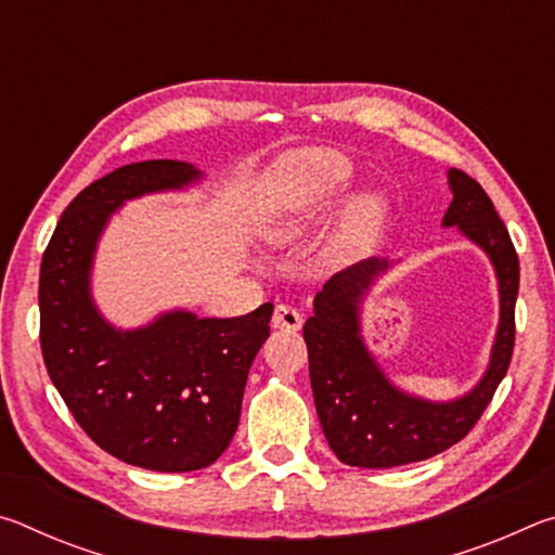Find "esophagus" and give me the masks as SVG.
Wrapping results in <instances>:
<instances>
[{
	"label": "esophagus",
	"mask_w": 555,
	"mask_h": 555,
	"mask_svg": "<svg viewBox=\"0 0 555 555\" xmlns=\"http://www.w3.org/2000/svg\"><path fill=\"white\" fill-rule=\"evenodd\" d=\"M271 325L279 327V331L296 333V331H300V325H304V315H300V311L294 306L279 304L274 308V315H271Z\"/></svg>",
	"instance_id": "obj_1"
}]
</instances>
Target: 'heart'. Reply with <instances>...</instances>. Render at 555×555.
I'll use <instances>...</instances> for the list:
<instances>
[{"label": "heart", "instance_id": "1", "mask_svg": "<svg viewBox=\"0 0 555 555\" xmlns=\"http://www.w3.org/2000/svg\"><path fill=\"white\" fill-rule=\"evenodd\" d=\"M352 178V162L333 149L300 152L284 162L281 185L261 208L257 230L259 237L274 247L298 242L315 222L327 201L343 191ZM387 201L379 193L354 195L345 212L343 228L327 247V259L347 261L367 244L382 228Z\"/></svg>", "mask_w": 555, "mask_h": 555}]
</instances>
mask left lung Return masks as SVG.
<instances>
[{
	"label": "left lung",
	"mask_w": 555,
	"mask_h": 555,
	"mask_svg": "<svg viewBox=\"0 0 555 555\" xmlns=\"http://www.w3.org/2000/svg\"><path fill=\"white\" fill-rule=\"evenodd\" d=\"M448 185L453 201L443 228H457L494 267L500 323L490 364L473 389L450 401L399 389L362 337V304L391 261L370 257L337 271L315 296L304 337L318 418L327 446L345 465L397 467L443 453L469 434L509 370L519 257L482 185L457 168L448 171Z\"/></svg>",
	"instance_id": "1"
}]
</instances>
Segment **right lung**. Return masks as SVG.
Returning a JSON list of instances; mask_svg holds the SVG:
<instances>
[{
	"instance_id": "obj_1",
	"label": "right lung",
	"mask_w": 555,
	"mask_h": 555,
	"mask_svg": "<svg viewBox=\"0 0 555 555\" xmlns=\"http://www.w3.org/2000/svg\"><path fill=\"white\" fill-rule=\"evenodd\" d=\"M201 181L203 171L171 158L117 168L65 208L41 261V352L53 387L102 450L156 473L203 469L228 450L274 306L237 318L176 308L125 331L92 298V264L127 201Z\"/></svg>"
}]
</instances>
